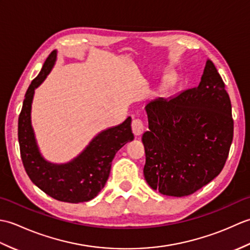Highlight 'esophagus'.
Segmentation results:
<instances>
[{"mask_svg": "<svg viewBox=\"0 0 250 250\" xmlns=\"http://www.w3.org/2000/svg\"><path fill=\"white\" fill-rule=\"evenodd\" d=\"M132 131L136 136H140L145 132V125L141 119H134L132 121Z\"/></svg>", "mask_w": 250, "mask_h": 250, "instance_id": "1", "label": "esophagus"}]
</instances>
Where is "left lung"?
Returning a JSON list of instances; mask_svg holds the SVG:
<instances>
[{"label":"left lung","mask_w":250,"mask_h":250,"mask_svg":"<svg viewBox=\"0 0 250 250\" xmlns=\"http://www.w3.org/2000/svg\"><path fill=\"white\" fill-rule=\"evenodd\" d=\"M144 176L164 195L194 193L218 176L233 140L232 107L225 83L210 60L198 87L146 105Z\"/></svg>","instance_id":"1"}]
</instances>
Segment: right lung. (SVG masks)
<instances>
[{
	"instance_id": "add662e5",
	"label": "right lung",
	"mask_w": 250,
	"mask_h": 250,
	"mask_svg": "<svg viewBox=\"0 0 250 250\" xmlns=\"http://www.w3.org/2000/svg\"><path fill=\"white\" fill-rule=\"evenodd\" d=\"M57 60L54 50L25 92L18 119V140L23 167L30 179L46 194L67 203L88 202L99 194L107 182L111 161L120 148L133 141L131 117L121 125L101 132L83 151L64 164H55L41 155L31 125L34 90L44 82Z\"/></svg>"
}]
</instances>
